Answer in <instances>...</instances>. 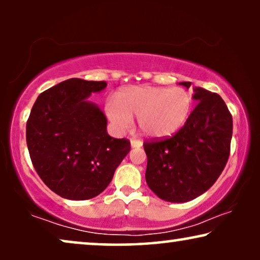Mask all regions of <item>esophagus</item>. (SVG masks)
Listing matches in <instances>:
<instances>
[{
	"instance_id": "1",
	"label": "esophagus",
	"mask_w": 260,
	"mask_h": 260,
	"mask_svg": "<svg viewBox=\"0 0 260 260\" xmlns=\"http://www.w3.org/2000/svg\"><path fill=\"white\" fill-rule=\"evenodd\" d=\"M142 142L140 141V140H135V138H133V140H131V147L133 148H140V147H142Z\"/></svg>"
}]
</instances>
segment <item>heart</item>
Instances as JSON below:
<instances>
[{"mask_svg": "<svg viewBox=\"0 0 260 260\" xmlns=\"http://www.w3.org/2000/svg\"><path fill=\"white\" fill-rule=\"evenodd\" d=\"M191 108L193 97L182 87H126L105 104L106 115L117 130H127L133 117H137L142 134L151 138L176 134L189 118Z\"/></svg>", "mask_w": 260, "mask_h": 260, "instance_id": "heart-1", "label": "heart"}]
</instances>
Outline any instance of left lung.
Returning a JSON list of instances; mask_svg holds the SVG:
<instances>
[{
  "mask_svg": "<svg viewBox=\"0 0 260 260\" xmlns=\"http://www.w3.org/2000/svg\"><path fill=\"white\" fill-rule=\"evenodd\" d=\"M181 85L189 88L190 81ZM198 105L172 137L145 141V180L159 199L187 202L207 191L222 173L231 150L233 120L218 93L194 88Z\"/></svg>",
  "mask_w": 260,
  "mask_h": 260,
  "instance_id": "obj_1",
  "label": "left lung"
}]
</instances>
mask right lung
I'll return each mask as SVG.
<instances>
[{"instance_id": "1", "label": "right lung", "mask_w": 260, "mask_h": 260, "mask_svg": "<svg viewBox=\"0 0 260 260\" xmlns=\"http://www.w3.org/2000/svg\"><path fill=\"white\" fill-rule=\"evenodd\" d=\"M105 81L71 78L40 93L31 108L26 140L35 170L49 189L69 200L97 197L130 151L126 138L106 131V117L93 103Z\"/></svg>"}]
</instances>
